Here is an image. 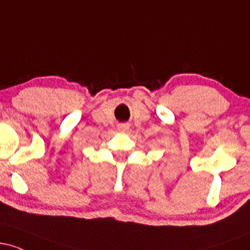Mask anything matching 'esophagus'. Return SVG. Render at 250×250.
Listing matches in <instances>:
<instances>
[{
  "label": "esophagus",
  "instance_id": "1",
  "mask_svg": "<svg viewBox=\"0 0 250 250\" xmlns=\"http://www.w3.org/2000/svg\"><path fill=\"white\" fill-rule=\"evenodd\" d=\"M129 125L128 123H121V125H117V129H119V131H121V133H127L129 130Z\"/></svg>",
  "mask_w": 250,
  "mask_h": 250
}]
</instances>
